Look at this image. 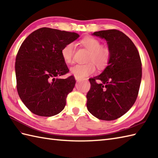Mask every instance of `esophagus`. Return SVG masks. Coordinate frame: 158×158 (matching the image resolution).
Wrapping results in <instances>:
<instances>
[{
	"label": "esophagus",
	"instance_id": "34e87169",
	"mask_svg": "<svg viewBox=\"0 0 158 158\" xmlns=\"http://www.w3.org/2000/svg\"><path fill=\"white\" fill-rule=\"evenodd\" d=\"M75 79L77 80V81H81V79H79V78H77V77H75Z\"/></svg>",
	"mask_w": 158,
	"mask_h": 158
}]
</instances>
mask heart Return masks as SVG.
Segmentation results:
<instances>
[{
    "instance_id": "heart-1",
    "label": "heart",
    "mask_w": 158,
    "mask_h": 158,
    "mask_svg": "<svg viewBox=\"0 0 158 158\" xmlns=\"http://www.w3.org/2000/svg\"><path fill=\"white\" fill-rule=\"evenodd\" d=\"M81 44L89 51L87 58L88 63L85 64H77L70 68L72 75L79 79L88 77L96 71L94 64L99 68H103L108 64L110 59V50L107 46L101 45L99 40L94 37H85L81 41ZM75 45L73 43L66 44L62 49V57L66 64H71Z\"/></svg>"
}]
</instances>
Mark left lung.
Instances as JSON below:
<instances>
[{
	"mask_svg": "<svg viewBox=\"0 0 158 158\" xmlns=\"http://www.w3.org/2000/svg\"><path fill=\"white\" fill-rule=\"evenodd\" d=\"M92 35L106 40L110 59L100 75L89 79L87 108L96 118L111 121L127 113L136 101L141 82V60L135 44L122 32L107 30Z\"/></svg>",
	"mask_w": 158,
	"mask_h": 158,
	"instance_id": "8db88e82",
	"label": "left lung"
}]
</instances>
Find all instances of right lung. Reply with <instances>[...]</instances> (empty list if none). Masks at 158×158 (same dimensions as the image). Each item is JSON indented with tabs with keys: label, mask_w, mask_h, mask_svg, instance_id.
<instances>
[{
	"label": "right lung",
	"mask_w": 158,
	"mask_h": 158,
	"mask_svg": "<svg viewBox=\"0 0 158 158\" xmlns=\"http://www.w3.org/2000/svg\"><path fill=\"white\" fill-rule=\"evenodd\" d=\"M79 37L75 32L41 28L32 32L19 48L15 59L17 90L20 99L39 116L52 117L64 109L67 95L76 81L62 57V48Z\"/></svg>",
	"instance_id": "1"
}]
</instances>
